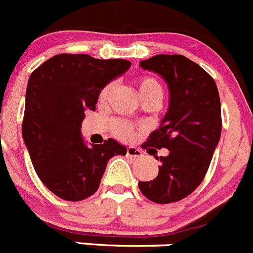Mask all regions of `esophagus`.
<instances>
[{"mask_svg":"<svg viewBox=\"0 0 253 253\" xmlns=\"http://www.w3.org/2000/svg\"><path fill=\"white\" fill-rule=\"evenodd\" d=\"M126 154L127 157H131V158H139V157H142V151L136 147H128Z\"/></svg>","mask_w":253,"mask_h":253,"instance_id":"34e87169","label":"esophagus"}]
</instances>
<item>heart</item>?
Wrapping results in <instances>:
<instances>
[{"mask_svg": "<svg viewBox=\"0 0 253 253\" xmlns=\"http://www.w3.org/2000/svg\"><path fill=\"white\" fill-rule=\"evenodd\" d=\"M137 90L141 96V99L144 101L148 100H158L161 101L163 97V86L161 83L153 77H139L136 79ZM112 90V84H107L104 89L100 92V101L106 100L109 94ZM136 127L129 122L124 121V120H119L112 124V133L117 137V138L122 139V141H131L136 136Z\"/></svg>", "mask_w": 253, "mask_h": 253, "instance_id": "heart-1", "label": "heart"}]
</instances>
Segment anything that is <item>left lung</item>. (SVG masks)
<instances>
[{
    "mask_svg": "<svg viewBox=\"0 0 253 253\" xmlns=\"http://www.w3.org/2000/svg\"><path fill=\"white\" fill-rule=\"evenodd\" d=\"M161 75L168 84L169 109L158 129L149 134L144 149L154 156L167 148L158 175L139 181L142 194L151 202L169 204L192 194L205 178L221 136V105L214 79L184 55L159 54L139 63Z\"/></svg>",
    "mask_w": 253,
    "mask_h": 253,
    "instance_id": "1",
    "label": "left lung"
}]
</instances>
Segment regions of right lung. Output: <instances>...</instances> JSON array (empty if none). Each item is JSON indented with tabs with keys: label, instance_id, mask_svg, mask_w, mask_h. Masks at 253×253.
<instances>
[{
	"label": "right lung",
	"instance_id": "1",
	"mask_svg": "<svg viewBox=\"0 0 253 253\" xmlns=\"http://www.w3.org/2000/svg\"><path fill=\"white\" fill-rule=\"evenodd\" d=\"M129 67L125 59L64 53L44 61L29 77L22 136L34 170L56 197L68 202L91 197L109 159L126 154V147L111 138L87 147L80 127L104 86Z\"/></svg>",
	"mask_w": 253,
	"mask_h": 253
}]
</instances>
